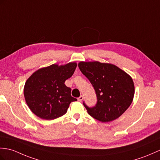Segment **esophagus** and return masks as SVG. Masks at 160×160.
Here are the masks:
<instances>
[{
	"label": "esophagus",
	"instance_id": "obj_1",
	"mask_svg": "<svg viewBox=\"0 0 160 160\" xmlns=\"http://www.w3.org/2000/svg\"><path fill=\"white\" fill-rule=\"evenodd\" d=\"M82 99H83V96L82 95H80V97L78 98V100L79 102H82Z\"/></svg>",
	"mask_w": 160,
	"mask_h": 160
}]
</instances>
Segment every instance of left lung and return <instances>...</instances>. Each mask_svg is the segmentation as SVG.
Returning <instances> with one entry per match:
<instances>
[{"label":"left lung","instance_id":"8db88e82","mask_svg":"<svg viewBox=\"0 0 160 160\" xmlns=\"http://www.w3.org/2000/svg\"><path fill=\"white\" fill-rule=\"evenodd\" d=\"M79 69L93 87L97 103L88 107V113L102 122L117 119L131 105L134 95L132 78L118 67L108 63L80 62Z\"/></svg>","mask_w":160,"mask_h":160}]
</instances>
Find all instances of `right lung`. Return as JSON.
<instances>
[{"label": "right lung", "mask_w": 160, "mask_h": 160, "mask_svg": "<svg viewBox=\"0 0 160 160\" xmlns=\"http://www.w3.org/2000/svg\"><path fill=\"white\" fill-rule=\"evenodd\" d=\"M76 62L65 65H52L35 72L26 82L24 95L29 108L36 116L52 120L67 112L72 97L71 88L65 82L73 74Z\"/></svg>", "instance_id": "1"}]
</instances>
